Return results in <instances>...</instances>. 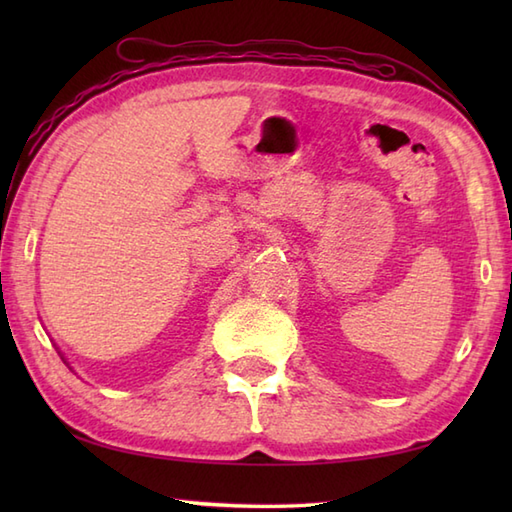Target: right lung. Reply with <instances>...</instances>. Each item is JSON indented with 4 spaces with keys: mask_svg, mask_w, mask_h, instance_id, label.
<instances>
[{
    "mask_svg": "<svg viewBox=\"0 0 512 512\" xmlns=\"http://www.w3.org/2000/svg\"><path fill=\"white\" fill-rule=\"evenodd\" d=\"M61 358H63V356H61ZM63 361H65V358H63ZM65 363H68V361H65Z\"/></svg>",
    "mask_w": 512,
    "mask_h": 512,
    "instance_id": "right-lung-1",
    "label": "right lung"
}]
</instances>
